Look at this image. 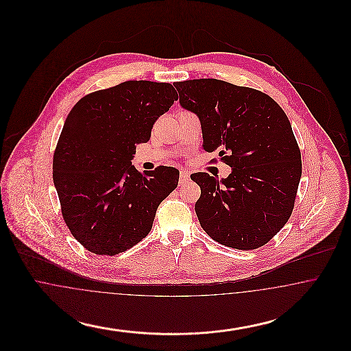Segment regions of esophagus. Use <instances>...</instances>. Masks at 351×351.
Returning <instances> with one entry per match:
<instances>
[{
	"mask_svg": "<svg viewBox=\"0 0 351 351\" xmlns=\"http://www.w3.org/2000/svg\"><path fill=\"white\" fill-rule=\"evenodd\" d=\"M189 180V172L188 171H180V176H179V182L180 184H185Z\"/></svg>",
	"mask_w": 351,
	"mask_h": 351,
	"instance_id": "34e87169",
	"label": "esophagus"
}]
</instances>
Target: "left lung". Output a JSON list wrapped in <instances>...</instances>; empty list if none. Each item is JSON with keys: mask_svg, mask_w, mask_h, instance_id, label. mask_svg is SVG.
Masks as SVG:
<instances>
[{"mask_svg": "<svg viewBox=\"0 0 351 351\" xmlns=\"http://www.w3.org/2000/svg\"><path fill=\"white\" fill-rule=\"evenodd\" d=\"M180 105L200 118L208 152L232 167L222 180L206 172L195 210L216 242L238 250L266 245L291 217L301 178V154L289 119L268 95L217 79L173 84Z\"/></svg>", "mask_w": 351, "mask_h": 351, "instance_id": "1", "label": "left lung"}]
</instances>
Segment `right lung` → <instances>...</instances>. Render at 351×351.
<instances>
[{"label":"right lung","instance_id":"right-lung-1","mask_svg":"<svg viewBox=\"0 0 351 351\" xmlns=\"http://www.w3.org/2000/svg\"><path fill=\"white\" fill-rule=\"evenodd\" d=\"M178 99L171 84L130 80L84 96L69 112L52 178L68 229L86 250L112 256L150 233L179 171L159 166L141 173L132 159Z\"/></svg>","mask_w":351,"mask_h":351}]
</instances>
